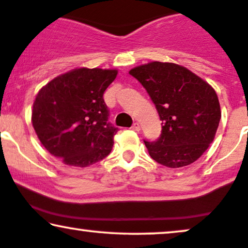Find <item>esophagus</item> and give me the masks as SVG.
Masks as SVG:
<instances>
[{"mask_svg":"<svg viewBox=\"0 0 248 248\" xmlns=\"http://www.w3.org/2000/svg\"><path fill=\"white\" fill-rule=\"evenodd\" d=\"M131 129H132L133 131H140V125L138 123H134Z\"/></svg>","mask_w":248,"mask_h":248,"instance_id":"esophagus-1","label":"esophagus"}]
</instances>
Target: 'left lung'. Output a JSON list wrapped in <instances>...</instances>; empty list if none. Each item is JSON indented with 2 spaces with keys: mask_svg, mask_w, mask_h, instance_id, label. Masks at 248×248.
<instances>
[{
  "mask_svg": "<svg viewBox=\"0 0 248 248\" xmlns=\"http://www.w3.org/2000/svg\"><path fill=\"white\" fill-rule=\"evenodd\" d=\"M147 91L162 121L161 136L145 145L154 161L182 168L197 161L215 138L221 108L214 88L184 66L151 62L130 70Z\"/></svg>",
  "mask_w": 248,
  "mask_h": 248,
  "instance_id": "1",
  "label": "left lung"
}]
</instances>
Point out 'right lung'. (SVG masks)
Listing matches in <instances>:
<instances>
[{"mask_svg":"<svg viewBox=\"0 0 248 248\" xmlns=\"http://www.w3.org/2000/svg\"><path fill=\"white\" fill-rule=\"evenodd\" d=\"M117 70L75 69L36 94L32 124L44 147L64 164L85 168L108 156L117 127L108 122L103 93Z\"/></svg>","mask_w":248,"mask_h":248,"instance_id":"add662e5","label":"right lung"}]
</instances>
